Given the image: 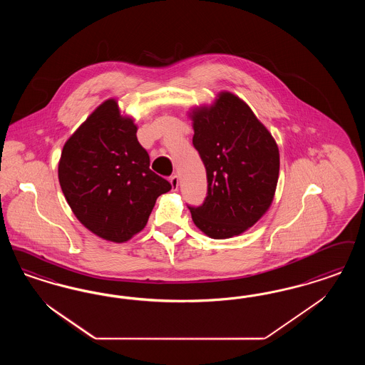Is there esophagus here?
Wrapping results in <instances>:
<instances>
[{"mask_svg":"<svg viewBox=\"0 0 365 365\" xmlns=\"http://www.w3.org/2000/svg\"><path fill=\"white\" fill-rule=\"evenodd\" d=\"M170 183H171V186H173V190H178V186H179V176L173 175L170 178Z\"/></svg>","mask_w":365,"mask_h":365,"instance_id":"34e87169","label":"esophagus"}]
</instances>
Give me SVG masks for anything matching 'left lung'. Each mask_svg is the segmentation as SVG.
<instances>
[{"mask_svg": "<svg viewBox=\"0 0 365 365\" xmlns=\"http://www.w3.org/2000/svg\"><path fill=\"white\" fill-rule=\"evenodd\" d=\"M192 145L204 163L207 191L200 206L187 205L194 224L213 239L252 227L273 201L279 155L272 134L246 103L220 93L210 108L192 113Z\"/></svg>", "mask_w": 365, "mask_h": 365, "instance_id": "obj_1", "label": "left lung"}]
</instances>
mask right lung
<instances>
[{
  "instance_id": "add662e5",
  "label": "right lung",
  "mask_w": 365,
  "mask_h": 365,
  "mask_svg": "<svg viewBox=\"0 0 365 365\" xmlns=\"http://www.w3.org/2000/svg\"><path fill=\"white\" fill-rule=\"evenodd\" d=\"M137 126L110 99L101 104L62 149L59 185L76 217L91 232L122 243L148 222L158 197L171 185L149 168Z\"/></svg>"
}]
</instances>
